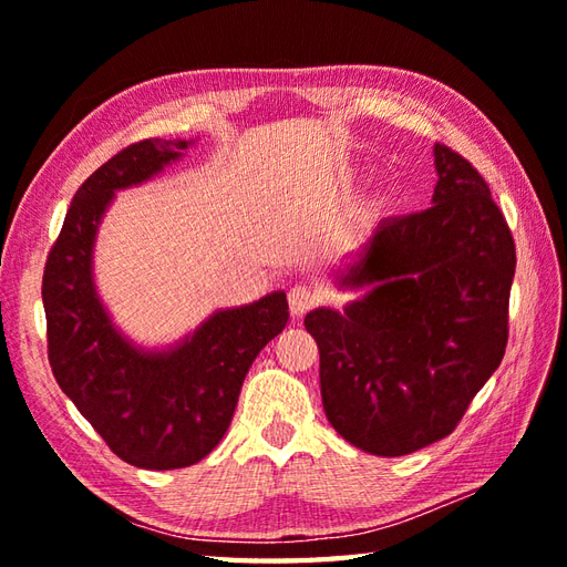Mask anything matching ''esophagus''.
<instances>
[{
	"label": "esophagus",
	"instance_id": "34e87169",
	"mask_svg": "<svg viewBox=\"0 0 567 567\" xmlns=\"http://www.w3.org/2000/svg\"><path fill=\"white\" fill-rule=\"evenodd\" d=\"M287 299H290V309L295 317H302L319 305V295L315 287H309V285H295L290 295H287Z\"/></svg>",
	"mask_w": 567,
	"mask_h": 567
}]
</instances>
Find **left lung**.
Masks as SVG:
<instances>
[{"label": "left lung", "mask_w": 567, "mask_h": 567, "mask_svg": "<svg viewBox=\"0 0 567 567\" xmlns=\"http://www.w3.org/2000/svg\"><path fill=\"white\" fill-rule=\"evenodd\" d=\"M439 183L424 212L384 219L341 287L372 290L341 315L305 319L319 346L323 412L355 449L406 455L461 424L509 339L516 248L489 185L436 143Z\"/></svg>", "instance_id": "1"}]
</instances>
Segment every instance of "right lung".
<instances>
[{
    "label": "right lung",
    "mask_w": 567,
    "mask_h": 567,
    "mask_svg": "<svg viewBox=\"0 0 567 567\" xmlns=\"http://www.w3.org/2000/svg\"><path fill=\"white\" fill-rule=\"evenodd\" d=\"M189 141L143 138L97 167L72 197L48 250L43 309L48 363L112 453L146 470L209 455L231 424L252 360L285 329V292L216 311L175 351L143 353L116 333L92 285V244L114 189L138 185L177 161Z\"/></svg>",
    "instance_id": "add662e5"
}]
</instances>
